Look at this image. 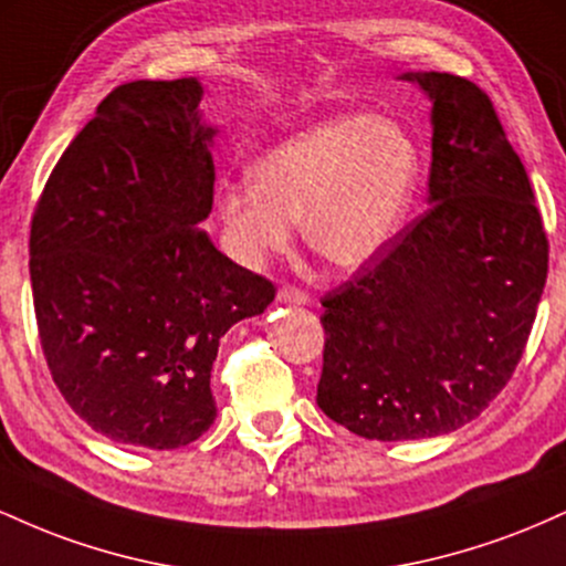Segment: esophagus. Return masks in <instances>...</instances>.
Wrapping results in <instances>:
<instances>
[{
    "label": "esophagus",
    "instance_id": "1",
    "mask_svg": "<svg viewBox=\"0 0 566 566\" xmlns=\"http://www.w3.org/2000/svg\"><path fill=\"white\" fill-rule=\"evenodd\" d=\"M276 303H290V305H305L308 303V297H305V292L295 290V287H282L276 292Z\"/></svg>",
    "mask_w": 566,
    "mask_h": 566
}]
</instances>
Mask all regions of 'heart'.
Wrapping results in <instances>:
<instances>
[{
    "label": "heart",
    "mask_w": 566,
    "mask_h": 566,
    "mask_svg": "<svg viewBox=\"0 0 566 566\" xmlns=\"http://www.w3.org/2000/svg\"><path fill=\"white\" fill-rule=\"evenodd\" d=\"M252 184L218 193L226 250L247 269H261L303 242L337 271L378 261L405 229L423 178V151L399 119L343 114L290 135L250 170Z\"/></svg>",
    "instance_id": "obj_1"
}]
</instances>
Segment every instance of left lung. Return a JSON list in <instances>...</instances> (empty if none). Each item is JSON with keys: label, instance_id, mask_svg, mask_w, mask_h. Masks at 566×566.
Returning a JSON list of instances; mask_svg holds the SVG:
<instances>
[{"label": "left lung", "instance_id": "8db88e82", "mask_svg": "<svg viewBox=\"0 0 566 566\" xmlns=\"http://www.w3.org/2000/svg\"><path fill=\"white\" fill-rule=\"evenodd\" d=\"M399 80L431 101L428 210L324 297L322 412L378 441L431 439L484 412L511 380L548 274L527 170L476 84Z\"/></svg>", "mask_w": 566, "mask_h": 566}]
</instances>
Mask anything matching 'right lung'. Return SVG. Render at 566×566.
Wrapping results in <instances>:
<instances>
[{
    "label": "right lung",
    "instance_id": "1",
    "mask_svg": "<svg viewBox=\"0 0 566 566\" xmlns=\"http://www.w3.org/2000/svg\"><path fill=\"white\" fill-rule=\"evenodd\" d=\"M201 93L197 76L116 87L31 220V290L55 386L93 431L146 450H178L212 426L220 337L276 295L199 229L218 135Z\"/></svg>",
    "mask_w": 566,
    "mask_h": 566
}]
</instances>
